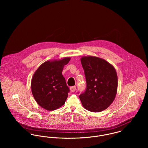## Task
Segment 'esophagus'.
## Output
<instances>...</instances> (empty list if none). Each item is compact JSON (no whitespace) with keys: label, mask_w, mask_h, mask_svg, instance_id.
<instances>
[{"label":"esophagus","mask_w":148,"mask_h":148,"mask_svg":"<svg viewBox=\"0 0 148 148\" xmlns=\"http://www.w3.org/2000/svg\"><path fill=\"white\" fill-rule=\"evenodd\" d=\"M76 86H73L70 87V90H71V92H75V91L76 90Z\"/></svg>","instance_id":"1"}]
</instances>
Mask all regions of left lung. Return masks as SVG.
<instances>
[{
  "mask_svg": "<svg viewBox=\"0 0 148 148\" xmlns=\"http://www.w3.org/2000/svg\"><path fill=\"white\" fill-rule=\"evenodd\" d=\"M86 88L80 96L86 110L100 112L113 103L117 90V75L115 68L106 60L92 56H83Z\"/></svg>",
  "mask_w": 148,
  "mask_h": 148,
  "instance_id": "obj_1",
  "label": "left lung"
}]
</instances>
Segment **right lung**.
Returning <instances> with one entry per match:
<instances>
[{"label":"right lung","instance_id":"1","mask_svg":"<svg viewBox=\"0 0 148 148\" xmlns=\"http://www.w3.org/2000/svg\"><path fill=\"white\" fill-rule=\"evenodd\" d=\"M70 58L48 60L42 63L31 80V90L36 103L47 110H53L63 106L69 89L62 75L65 65Z\"/></svg>","mask_w":148,"mask_h":148}]
</instances>
